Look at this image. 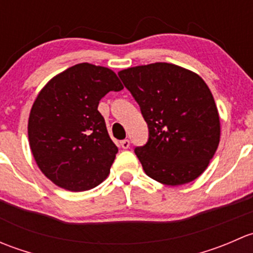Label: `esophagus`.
<instances>
[{"mask_svg":"<svg viewBox=\"0 0 253 253\" xmlns=\"http://www.w3.org/2000/svg\"><path fill=\"white\" fill-rule=\"evenodd\" d=\"M129 143L128 139H124V141L120 142V145H121V148H124V149H127V148H129Z\"/></svg>","mask_w":253,"mask_h":253,"instance_id":"1","label":"esophagus"}]
</instances>
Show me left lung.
I'll return each instance as SVG.
<instances>
[{"label":"left lung","instance_id":"8db88e82","mask_svg":"<svg viewBox=\"0 0 253 253\" xmlns=\"http://www.w3.org/2000/svg\"><path fill=\"white\" fill-rule=\"evenodd\" d=\"M119 77L149 129L148 142L134 149L145 174L169 186L196 180L220 141L218 109L206 82L167 62L122 70Z\"/></svg>","mask_w":253,"mask_h":253}]
</instances>
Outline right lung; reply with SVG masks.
I'll list each match as a JSON object with an SVG mask.
<instances>
[{"label":"right lung","instance_id":"right-lung-1","mask_svg":"<svg viewBox=\"0 0 253 253\" xmlns=\"http://www.w3.org/2000/svg\"><path fill=\"white\" fill-rule=\"evenodd\" d=\"M121 89L114 71L84 62L55 76L38 94L28 121L29 145L39 169L58 187L88 191L110 174L119 149L98 105Z\"/></svg>","mask_w":253,"mask_h":253}]
</instances>
